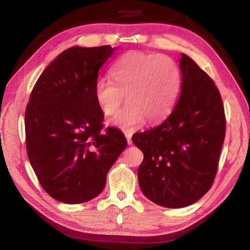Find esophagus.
Masks as SVG:
<instances>
[{"instance_id":"obj_1","label":"esophagus","mask_w":250,"mask_h":250,"mask_svg":"<svg viewBox=\"0 0 250 250\" xmlns=\"http://www.w3.org/2000/svg\"><path fill=\"white\" fill-rule=\"evenodd\" d=\"M124 134H125V137H126V139H127L128 145H131V143H132V140H131V138H132V131L126 130V131L124 132Z\"/></svg>"}]
</instances>
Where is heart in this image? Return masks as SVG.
<instances>
[{
    "mask_svg": "<svg viewBox=\"0 0 250 250\" xmlns=\"http://www.w3.org/2000/svg\"><path fill=\"white\" fill-rule=\"evenodd\" d=\"M110 75L112 81H97L95 101L105 116H111L126 97L128 103L110 120L121 129L130 130L145 119L149 123L165 119L179 96V67L166 55L127 53L112 65Z\"/></svg>",
    "mask_w": 250,
    "mask_h": 250,
    "instance_id": "heart-1",
    "label": "heart"
}]
</instances>
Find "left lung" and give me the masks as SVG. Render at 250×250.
<instances>
[{
	"instance_id": "obj_1",
	"label": "left lung",
	"mask_w": 250,
	"mask_h": 250,
	"mask_svg": "<svg viewBox=\"0 0 250 250\" xmlns=\"http://www.w3.org/2000/svg\"><path fill=\"white\" fill-rule=\"evenodd\" d=\"M178 102L162 124L133 134L144 153L138 169L143 194L165 208L199 200L213 186L225 138L220 93L192 58L181 54Z\"/></svg>"
}]
</instances>
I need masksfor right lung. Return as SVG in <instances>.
I'll use <instances>...</instances> for the list:
<instances>
[{"label": "right lung", "instance_id": "1", "mask_svg": "<svg viewBox=\"0 0 250 250\" xmlns=\"http://www.w3.org/2000/svg\"><path fill=\"white\" fill-rule=\"evenodd\" d=\"M116 48L72 47L43 70L25 112L26 148L41 186L52 198L76 204L97 197L127 146L107 127L95 101L99 71Z\"/></svg>", "mask_w": 250, "mask_h": 250}]
</instances>
